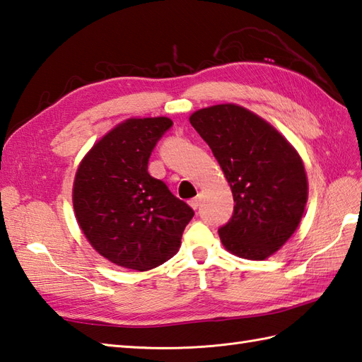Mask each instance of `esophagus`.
I'll use <instances>...</instances> for the list:
<instances>
[{"label": "esophagus", "mask_w": 362, "mask_h": 362, "mask_svg": "<svg viewBox=\"0 0 362 362\" xmlns=\"http://www.w3.org/2000/svg\"><path fill=\"white\" fill-rule=\"evenodd\" d=\"M199 202H202V198H199V197H195V198H192V199H190V202H189V206H190L192 209H198Z\"/></svg>", "instance_id": "obj_1"}]
</instances>
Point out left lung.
Instances as JSON below:
<instances>
[{
  "label": "left lung",
  "instance_id": "1",
  "mask_svg": "<svg viewBox=\"0 0 362 362\" xmlns=\"http://www.w3.org/2000/svg\"><path fill=\"white\" fill-rule=\"evenodd\" d=\"M189 120L234 197V215L218 229L224 249L247 260L268 259L299 228L308 202L300 155L268 120L237 103L202 108Z\"/></svg>",
  "mask_w": 362,
  "mask_h": 362
}]
</instances>
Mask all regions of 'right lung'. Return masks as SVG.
I'll return each mask as SVG.
<instances>
[{
	"mask_svg": "<svg viewBox=\"0 0 362 362\" xmlns=\"http://www.w3.org/2000/svg\"><path fill=\"white\" fill-rule=\"evenodd\" d=\"M172 119L130 117L95 141L72 184L78 228L111 263L148 271L180 251L194 211L147 170L151 150Z\"/></svg>",
	"mask_w": 362,
	"mask_h": 362,
	"instance_id": "obj_1",
	"label": "right lung"
}]
</instances>
